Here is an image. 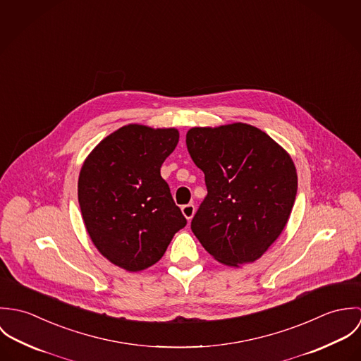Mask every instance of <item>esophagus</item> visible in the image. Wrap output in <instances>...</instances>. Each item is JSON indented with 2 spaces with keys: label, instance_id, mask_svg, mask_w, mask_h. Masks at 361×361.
Returning <instances> with one entry per match:
<instances>
[{
  "label": "esophagus",
  "instance_id": "esophagus-1",
  "mask_svg": "<svg viewBox=\"0 0 361 361\" xmlns=\"http://www.w3.org/2000/svg\"><path fill=\"white\" fill-rule=\"evenodd\" d=\"M195 211H196V208H195L193 204H185V206H182V212H183V215H185L189 221L193 218Z\"/></svg>",
  "mask_w": 361,
  "mask_h": 361
}]
</instances>
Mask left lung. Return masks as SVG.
Segmentation results:
<instances>
[{
  "label": "left lung",
  "mask_w": 361,
  "mask_h": 361,
  "mask_svg": "<svg viewBox=\"0 0 361 361\" xmlns=\"http://www.w3.org/2000/svg\"><path fill=\"white\" fill-rule=\"evenodd\" d=\"M186 146L207 186L192 219L193 233L222 264L256 261L281 235L295 204L298 175L292 158L246 123L193 128Z\"/></svg>",
  "instance_id": "8db88e82"
}]
</instances>
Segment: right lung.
Returning <instances> with one entry per match:
<instances>
[{
	"label": "right lung",
	"mask_w": 361,
	"mask_h": 361,
	"mask_svg": "<svg viewBox=\"0 0 361 361\" xmlns=\"http://www.w3.org/2000/svg\"><path fill=\"white\" fill-rule=\"evenodd\" d=\"M178 142L176 129L128 125L82 166L78 197L86 229L104 257L126 271L155 264L188 224L159 172Z\"/></svg>",
	"instance_id": "1"
}]
</instances>
